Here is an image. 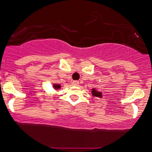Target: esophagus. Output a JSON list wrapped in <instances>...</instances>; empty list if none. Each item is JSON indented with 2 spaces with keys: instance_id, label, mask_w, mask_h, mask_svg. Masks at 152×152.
I'll list each match as a JSON object with an SVG mask.
<instances>
[{
  "instance_id": "34e87169",
  "label": "esophagus",
  "mask_w": 152,
  "mask_h": 152,
  "mask_svg": "<svg viewBox=\"0 0 152 152\" xmlns=\"http://www.w3.org/2000/svg\"><path fill=\"white\" fill-rule=\"evenodd\" d=\"M72 84H73V86H79V81L74 80L72 82Z\"/></svg>"
}]
</instances>
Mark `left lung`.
<instances>
[{
  "instance_id": "1",
  "label": "left lung",
  "mask_w": 152,
  "mask_h": 152,
  "mask_svg": "<svg viewBox=\"0 0 152 152\" xmlns=\"http://www.w3.org/2000/svg\"><path fill=\"white\" fill-rule=\"evenodd\" d=\"M92 94H93L94 96H98V97H102V93L100 91H96V89L93 88L92 89Z\"/></svg>"
}]
</instances>
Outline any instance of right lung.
Listing matches in <instances>:
<instances>
[{"label": "right lung", "mask_w": 152, "mask_h": 152, "mask_svg": "<svg viewBox=\"0 0 152 152\" xmlns=\"http://www.w3.org/2000/svg\"><path fill=\"white\" fill-rule=\"evenodd\" d=\"M54 88L56 89H58V88H60L61 86L59 85H58V84H56V85H55L54 84Z\"/></svg>", "instance_id": "right-lung-1"}]
</instances>
